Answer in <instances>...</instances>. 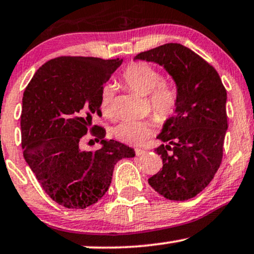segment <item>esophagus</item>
I'll use <instances>...</instances> for the list:
<instances>
[{
    "instance_id": "1",
    "label": "esophagus",
    "mask_w": 254,
    "mask_h": 254,
    "mask_svg": "<svg viewBox=\"0 0 254 254\" xmlns=\"http://www.w3.org/2000/svg\"><path fill=\"white\" fill-rule=\"evenodd\" d=\"M145 152H146L145 150L136 149V155H137V156H143V155H145Z\"/></svg>"
}]
</instances>
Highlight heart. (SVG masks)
Here are the masks:
<instances>
[{"mask_svg":"<svg viewBox=\"0 0 254 254\" xmlns=\"http://www.w3.org/2000/svg\"><path fill=\"white\" fill-rule=\"evenodd\" d=\"M122 78L132 91L147 95L150 107L157 120L165 122L173 116L178 105L177 90L166 83H160L162 75L158 70L145 62H133L122 72ZM112 88L105 85L101 91L99 108L105 117L114 115ZM152 133V125L146 121H124L114 129V134L122 142L140 144Z\"/></svg>","mask_w":254,"mask_h":254,"instance_id":"b5f03b06","label":"heart"}]
</instances>
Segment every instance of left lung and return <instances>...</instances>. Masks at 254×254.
<instances>
[{"label": "left lung", "instance_id": "left-lung-1", "mask_svg": "<svg viewBox=\"0 0 254 254\" xmlns=\"http://www.w3.org/2000/svg\"><path fill=\"white\" fill-rule=\"evenodd\" d=\"M134 60L159 64L176 83L178 105L157 136L163 168L149 184L170 200H188L212 181L227 130L226 90L216 69L191 49L168 43Z\"/></svg>", "mask_w": 254, "mask_h": 254}]
</instances>
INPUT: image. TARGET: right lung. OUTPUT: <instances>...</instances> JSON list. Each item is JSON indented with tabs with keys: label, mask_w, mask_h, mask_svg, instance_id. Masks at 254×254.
I'll return each instance as SVG.
<instances>
[{
	"label": "right lung",
	"mask_w": 254,
	"mask_h": 254,
	"mask_svg": "<svg viewBox=\"0 0 254 254\" xmlns=\"http://www.w3.org/2000/svg\"><path fill=\"white\" fill-rule=\"evenodd\" d=\"M122 63L123 59L57 57L43 64L24 90V159L46 193L64 207L97 203L109 190L118 160L134 157L133 149L104 139L103 127H92V115H102V89ZM89 127L101 149H81Z\"/></svg>",
	"instance_id": "add662e5"
}]
</instances>
